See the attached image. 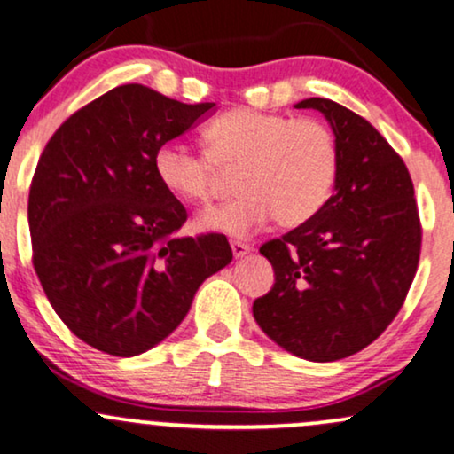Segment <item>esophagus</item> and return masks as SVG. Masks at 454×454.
I'll return each instance as SVG.
<instances>
[{
	"instance_id": "1",
	"label": "esophagus",
	"mask_w": 454,
	"mask_h": 454,
	"mask_svg": "<svg viewBox=\"0 0 454 454\" xmlns=\"http://www.w3.org/2000/svg\"><path fill=\"white\" fill-rule=\"evenodd\" d=\"M231 247H232V254H234V258H245V255L249 254L251 251V247L247 243H243V241H231Z\"/></svg>"
}]
</instances>
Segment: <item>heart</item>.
<instances>
[{
	"instance_id": "1",
	"label": "heart",
	"mask_w": 454,
	"mask_h": 454,
	"mask_svg": "<svg viewBox=\"0 0 454 454\" xmlns=\"http://www.w3.org/2000/svg\"><path fill=\"white\" fill-rule=\"evenodd\" d=\"M207 152L179 141L156 147L152 165L162 188L185 205L209 203L215 194L217 167H237L239 196L199 215L207 232L245 239L277 217L298 226L330 199L338 173V145L319 120L287 114L232 109L203 130Z\"/></svg>"
}]
</instances>
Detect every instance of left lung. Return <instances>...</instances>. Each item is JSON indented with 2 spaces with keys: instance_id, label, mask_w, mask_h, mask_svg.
<instances>
[{
  "instance_id": "obj_1",
  "label": "left lung",
  "mask_w": 454,
  "mask_h": 454,
  "mask_svg": "<svg viewBox=\"0 0 454 454\" xmlns=\"http://www.w3.org/2000/svg\"><path fill=\"white\" fill-rule=\"evenodd\" d=\"M338 145L334 194L260 254L275 286L254 302L264 334L296 357L336 362L374 342L417 275L420 222L406 165L368 120L330 99H304Z\"/></svg>"
}]
</instances>
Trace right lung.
<instances>
[{"mask_svg":"<svg viewBox=\"0 0 454 454\" xmlns=\"http://www.w3.org/2000/svg\"><path fill=\"white\" fill-rule=\"evenodd\" d=\"M215 103L116 86L69 116L29 190L34 269L54 313L86 345L145 353L184 321L196 289L231 264L223 234L177 237L185 207L158 182L156 147Z\"/></svg>","mask_w":454,"mask_h":454,"instance_id":"add662e5","label":"right lung"}]
</instances>
